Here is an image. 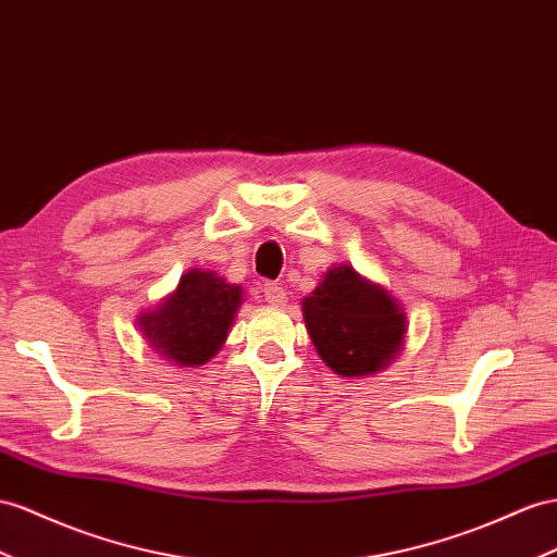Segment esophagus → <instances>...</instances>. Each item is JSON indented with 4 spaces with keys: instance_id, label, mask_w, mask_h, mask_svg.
I'll return each mask as SVG.
<instances>
[{
    "instance_id": "1",
    "label": "esophagus",
    "mask_w": 557,
    "mask_h": 557,
    "mask_svg": "<svg viewBox=\"0 0 557 557\" xmlns=\"http://www.w3.org/2000/svg\"><path fill=\"white\" fill-rule=\"evenodd\" d=\"M263 296L270 306H284L287 304V292L280 282H265L263 284Z\"/></svg>"
}]
</instances>
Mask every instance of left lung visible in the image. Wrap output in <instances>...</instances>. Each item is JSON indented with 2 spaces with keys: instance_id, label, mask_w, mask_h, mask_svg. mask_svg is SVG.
<instances>
[{
  "instance_id": "left-lung-1",
  "label": "left lung",
  "mask_w": 557,
  "mask_h": 557,
  "mask_svg": "<svg viewBox=\"0 0 557 557\" xmlns=\"http://www.w3.org/2000/svg\"><path fill=\"white\" fill-rule=\"evenodd\" d=\"M312 346L338 376H372L400 355L407 312L381 284L350 263L332 265L301 301Z\"/></svg>"
}]
</instances>
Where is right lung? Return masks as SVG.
<instances>
[{
	"instance_id": "1",
	"label": "right lung",
	"mask_w": 557,
	"mask_h": 557,
	"mask_svg": "<svg viewBox=\"0 0 557 557\" xmlns=\"http://www.w3.org/2000/svg\"><path fill=\"white\" fill-rule=\"evenodd\" d=\"M245 289L213 270L190 268L157 308L138 312L146 344L176 367L209 362L225 344Z\"/></svg>"
}]
</instances>
